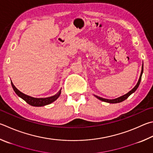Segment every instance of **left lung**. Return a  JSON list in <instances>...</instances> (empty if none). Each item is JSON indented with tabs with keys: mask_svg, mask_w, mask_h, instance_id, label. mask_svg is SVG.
Returning <instances> with one entry per match:
<instances>
[{
	"mask_svg": "<svg viewBox=\"0 0 153 153\" xmlns=\"http://www.w3.org/2000/svg\"><path fill=\"white\" fill-rule=\"evenodd\" d=\"M143 73V65H142V70H141L140 76L139 79H138V82H137V85H136L134 86V88H133V89H132V90H130V91H129V92H128L127 94H124V96H120V97H119V98H115V99H112V100L102 98H101V97L97 96H96V95H94V96H95L97 98L99 99L100 100L103 101V102H108V103H110V104H116V103H119V102H123L124 100H125L128 98V97H129L130 95H131V94H132V93H134V91L137 90V88H138V86H139V84H140V83L141 78H142Z\"/></svg>",
	"mask_w": 153,
	"mask_h": 153,
	"instance_id": "1",
	"label": "left lung"
}]
</instances>
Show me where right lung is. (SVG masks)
<instances>
[{
    "label": "right lung",
    "instance_id": "1",
    "mask_svg": "<svg viewBox=\"0 0 153 153\" xmlns=\"http://www.w3.org/2000/svg\"><path fill=\"white\" fill-rule=\"evenodd\" d=\"M11 85H12V87L13 88L15 92L17 94V96L20 97L23 100H24L27 104H29L30 105H33V106H44L45 105H48L49 104L52 103L54 101L56 100L59 98L60 94H61V90L62 89L58 91V92L55 94V95L48 97V98H33V97L27 96L26 94L22 93L21 91H19L17 88H16L13 82H11Z\"/></svg>",
    "mask_w": 153,
    "mask_h": 153
}]
</instances>
